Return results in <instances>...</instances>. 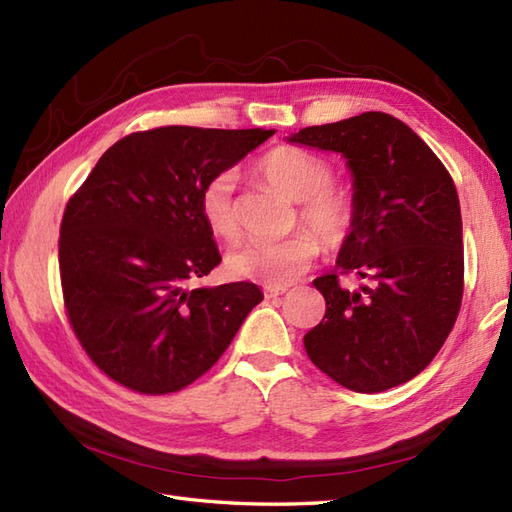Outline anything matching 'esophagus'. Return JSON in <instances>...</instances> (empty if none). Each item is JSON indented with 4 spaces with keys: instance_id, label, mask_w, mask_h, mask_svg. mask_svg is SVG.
<instances>
[{
    "instance_id": "obj_1",
    "label": "esophagus",
    "mask_w": 512,
    "mask_h": 512,
    "mask_svg": "<svg viewBox=\"0 0 512 512\" xmlns=\"http://www.w3.org/2000/svg\"><path fill=\"white\" fill-rule=\"evenodd\" d=\"M288 288L286 286H264V295L268 297V299H273V297H279V295H284Z\"/></svg>"
}]
</instances>
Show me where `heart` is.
<instances>
[{"label":"heart","mask_w":512,"mask_h":512,"mask_svg":"<svg viewBox=\"0 0 512 512\" xmlns=\"http://www.w3.org/2000/svg\"><path fill=\"white\" fill-rule=\"evenodd\" d=\"M255 173L275 189L297 200V224L318 233L297 231L279 242H246L226 255L228 275L266 286H286L299 279L321 253V242L339 248L352 235L356 204L352 193L334 184L328 160L306 149L281 145L255 162ZM198 209L209 233L222 242H235L242 233L235 204L233 171H220L202 184Z\"/></svg>","instance_id":"heart-1"}]
</instances>
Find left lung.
<instances>
[{
    "label": "left lung",
    "instance_id": "8db88e82",
    "mask_svg": "<svg viewBox=\"0 0 512 512\" xmlns=\"http://www.w3.org/2000/svg\"><path fill=\"white\" fill-rule=\"evenodd\" d=\"M288 140L339 151L354 176L352 235L336 273L312 281L328 310L303 336L310 361L358 394L407 383L440 352L462 306V215L451 173L409 125L383 112ZM341 276L362 284L347 289Z\"/></svg>",
    "mask_w": 512,
    "mask_h": 512
}]
</instances>
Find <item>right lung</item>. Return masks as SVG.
Listing matches in <instances>:
<instances>
[{"instance_id":"1","label":"right lung","mask_w":512,"mask_h":512,"mask_svg":"<svg viewBox=\"0 0 512 512\" xmlns=\"http://www.w3.org/2000/svg\"><path fill=\"white\" fill-rule=\"evenodd\" d=\"M273 134L187 125L134 132L105 151L65 204V314L114 383L147 396L184 389L264 299L248 281L195 286L222 262L198 198L206 180Z\"/></svg>"}]
</instances>
